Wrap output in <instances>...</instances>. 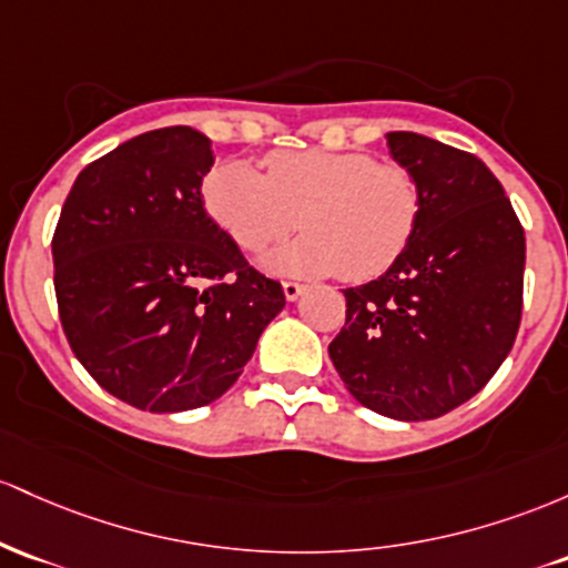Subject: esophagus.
I'll return each instance as SVG.
<instances>
[{
	"label": "esophagus",
	"mask_w": 568,
	"mask_h": 568,
	"mask_svg": "<svg viewBox=\"0 0 568 568\" xmlns=\"http://www.w3.org/2000/svg\"><path fill=\"white\" fill-rule=\"evenodd\" d=\"M282 286H284V297H286V301H290V303H295L297 297H301L303 292H305V286L297 284V282H284Z\"/></svg>",
	"instance_id": "esophagus-1"
}]
</instances>
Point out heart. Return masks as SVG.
<instances>
[{
    "instance_id": "heart-1",
    "label": "heart",
    "mask_w": 568,
    "mask_h": 568,
    "mask_svg": "<svg viewBox=\"0 0 568 568\" xmlns=\"http://www.w3.org/2000/svg\"><path fill=\"white\" fill-rule=\"evenodd\" d=\"M203 206L241 250L257 252L297 225L305 235L265 254L263 265L286 276L369 282L403 257L422 220V187L403 165L375 163L365 152L324 146L276 150L265 174L246 161H225L203 180Z\"/></svg>"
}]
</instances>
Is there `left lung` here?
<instances>
[{
    "label": "left lung",
    "instance_id": "obj_1",
    "mask_svg": "<svg viewBox=\"0 0 568 568\" xmlns=\"http://www.w3.org/2000/svg\"><path fill=\"white\" fill-rule=\"evenodd\" d=\"M388 155L422 187V220L403 257L343 290L346 327L329 359L352 397L397 422H429L488 384L524 308L526 235L480 158L413 131Z\"/></svg>",
    "mask_w": 568,
    "mask_h": 568
}]
</instances>
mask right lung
<instances>
[{"label":"right lung","instance_id":"obj_1","mask_svg":"<svg viewBox=\"0 0 568 568\" xmlns=\"http://www.w3.org/2000/svg\"><path fill=\"white\" fill-rule=\"evenodd\" d=\"M212 139L146 131L80 171L53 235L69 346L95 384L150 413L209 405L284 308L203 209Z\"/></svg>","mask_w":568,"mask_h":568}]
</instances>
